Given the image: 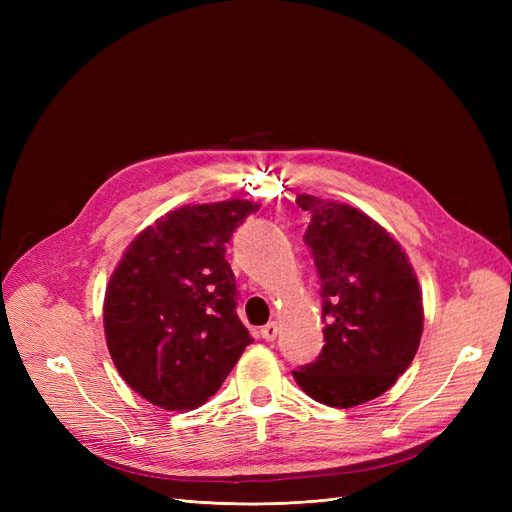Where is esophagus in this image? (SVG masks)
<instances>
[{
    "label": "esophagus",
    "instance_id": "1",
    "mask_svg": "<svg viewBox=\"0 0 512 512\" xmlns=\"http://www.w3.org/2000/svg\"><path fill=\"white\" fill-rule=\"evenodd\" d=\"M277 331H280V327H277V322H269V324H265V327L260 329V337L265 339V342H273V339L277 337Z\"/></svg>",
    "mask_w": 512,
    "mask_h": 512
}]
</instances>
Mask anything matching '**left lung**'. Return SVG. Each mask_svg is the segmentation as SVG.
I'll return each mask as SVG.
<instances>
[{
    "mask_svg": "<svg viewBox=\"0 0 512 512\" xmlns=\"http://www.w3.org/2000/svg\"><path fill=\"white\" fill-rule=\"evenodd\" d=\"M305 243L320 277L324 344L292 371L320 404L352 408L389 391L423 335V299L401 245L356 207L299 194Z\"/></svg>",
    "mask_w": 512,
    "mask_h": 512,
    "instance_id": "8db88e82",
    "label": "left lung"
}]
</instances>
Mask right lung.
<instances>
[{
    "label": "right lung",
    "instance_id": "1",
    "mask_svg": "<svg viewBox=\"0 0 512 512\" xmlns=\"http://www.w3.org/2000/svg\"><path fill=\"white\" fill-rule=\"evenodd\" d=\"M258 209L239 198L181 207L123 252L104 297L106 346L119 376L153 406H203L254 342L224 254Z\"/></svg>",
    "mask_w": 512,
    "mask_h": 512
}]
</instances>
